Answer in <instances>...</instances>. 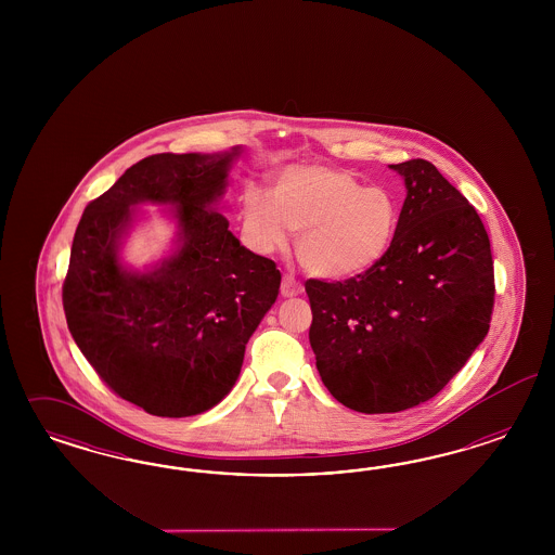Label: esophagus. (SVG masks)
<instances>
[{"mask_svg": "<svg viewBox=\"0 0 555 555\" xmlns=\"http://www.w3.org/2000/svg\"><path fill=\"white\" fill-rule=\"evenodd\" d=\"M301 283H297L291 274H285V276H283V283H281V295H283L285 299H291V297H297V295H301Z\"/></svg>", "mask_w": 555, "mask_h": 555, "instance_id": "obj_1", "label": "esophagus"}]
</instances>
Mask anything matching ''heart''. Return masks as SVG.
Masks as SVG:
<instances>
[{
	"label": "heart",
	"instance_id": "1",
	"mask_svg": "<svg viewBox=\"0 0 555 555\" xmlns=\"http://www.w3.org/2000/svg\"><path fill=\"white\" fill-rule=\"evenodd\" d=\"M244 234L258 253L285 248L313 276L339 281L364 274L387 256L401 223V197L366 186L339 168L302 165L283 170L270 193L250 185L242 195Z\"/></svg>",
	"mask_w": 555,
	"mask_h": 555
}]
</instances>
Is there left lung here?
Returning a JSON list of instances; mask_svg holds the SVG:
<instances>
[{
    "instance_id": "1",
    "label": "left lung",
    "mask_w": 555,
    "mask_h": 555,
    "mask_svg": "<svg viewBox=\"0 0 555 555\" xmlns=\"http://www.w3.org/2000/svg\"><path fill=\"white\" fill-rule=\"evenodd\" d=\"M404 179L387 256L344 283H305L321 380L358 413H399L446 387L482 344L494 302L485 223L431 163L390 165Z\"/></svg>"
}]
</instances>
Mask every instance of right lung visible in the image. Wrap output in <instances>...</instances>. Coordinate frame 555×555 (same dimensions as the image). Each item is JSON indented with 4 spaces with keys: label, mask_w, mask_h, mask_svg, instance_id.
<instances>
[{
    "label": "right lung",
    "mask_w": 555,
    "mask_h": 555,
    "mask_svg": "<svg viewBox=\"0 0 555 555\" xmlns=\"http://www.w3.org/2000/svg\"><path fill=\"white\" fill-rule=\"evenodd\" d=\"M242 146L154 154L85 207L63 307L101 380L156 417H191L228 397L246 344L279 297L276 264L250 253L218 211ZM171 207L173 250L149 270L124 266L133 207Z\"/></svg>",
    "instance_id": "1"
}]
</instances>
